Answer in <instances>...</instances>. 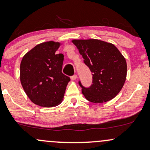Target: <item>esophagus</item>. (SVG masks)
I'll use <instances>...</instances> for the list:
<instances>
[{
    "label": "esophagus",
    "mask_w": 150,
    "mask_h": 150,
    "mask_svg": "<svg viewBox=\"0 0 150 150\" xmlns=\"http://www.w3.org/2000/svg\"><path fill=\"white\" fill-rule=\"evenodd\" d=\"M76 79H77V75L76 74H74V75L72 76H71V80H76Z\"/></svg>",
    "instance_id": "1"
}]
</instances>
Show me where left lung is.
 <instances>
[{
  "mask_svg": "<svg viewBox=\"0 0 150 150\" xmlns=\"http://www.w3.org/2000/svg\"><path fill=\"white\" fill-rule=\"evenodd\" d=\"M83 62L92 72L89 88L79 84L86 100L91 103L110 101L124 85L127 74L126 59L113 44L97 39L73 40Z\"/></svg>",
  "mask_w": 150,
  "mask_h": 150,
  "instance_id": "obj_1",
  "label": "left lung"
}]
</instances>
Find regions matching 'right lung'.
<instances>
[{"instance_id":"obj_1","label":"right lung","mask_w":150,"mask_h":150,"mask_svg":"<svg viewBox=\"0 0 150 150\" xmlns=\"http://www.w3.org/2000/svg\"><path fill=\"white\" fill-rule=\"evenodd\" d=\"M60 43L38 44L26 53L20 64V81L26 96L40 107L62 103L70 78L62 72L64 55L55 54Z\"/></svg>"}]
</instances>
